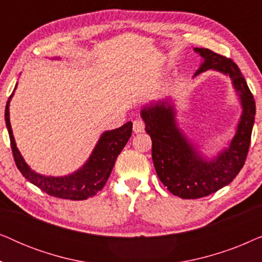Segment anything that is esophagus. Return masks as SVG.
<instances>
[{
    "instance_id": "34e87169",
    "label": "esophagus",
    "mask_w": 262,
    "mask_h": 262,
    "mask_svg": "<svg viewBox=\"0 0 262 262\" xmlns=\"http://www.w3.org/2000/svg\"><path fill=\"white\" fill-rule=\"evenodd\" d=\"M145 124L142 119H136L134 121V132L135 134H141V132L144 131Z\"/></svg>"
}]
</instances>
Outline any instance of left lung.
<instances>
[{"instance_id": "1", "label": "left lung", "mask_w": 262, "mask_h": 262, "mask_svg": "<svg viewBox=\"0 0 262 262\" xmlns=\"http://www.w3.org/2000/svg\"><path fill=\"white\" fill-rule=\"evenodd\" d=\"M194 51L204 59L194 76L210 69L229 75L241 100L242 116L228 148L216 159L207 161L178 127L170 101L164 100L143 107L141 116L146 134L151 137L157 177L171 194L182 199L210 195L234 180L247 159L255 118V101L236 63L209 49L195 48Z\"/></svg>"}]
</instances>
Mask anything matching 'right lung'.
I'll return each instance as SVG.
<instances>
[{
    "label": "right lung",
    "instance_id": "right-lung-1",
    "mask_svg": "<svg viewBox=\"0 0 262 262\" xmlns=\"http://www.w3.org/2000/svg\"><path fill=\"white\" fill-rule=\"evenodd\" d=\"M13 94L9 96L8 101H7L5 119L7 128H8L14 161H15L17 169L21 171L25 179L40 188L42 192L48 193L49 195L62 199L84 200L94 196L99 191H101L108 180L118 155L131 137V121L116 130L103 132L98 144L93 150L91 157L83 164V167L77 171L67 175V177H45V175H40L32 170L16 148L9 121V103Z\"/></svg>",
    "mask_w": 262,
    "mask_h": 262
}]
</instances>
